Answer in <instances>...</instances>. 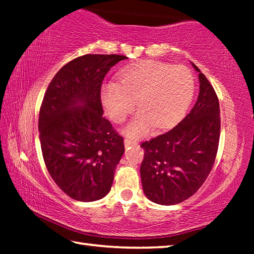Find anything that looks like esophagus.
<instances>
[{
	"label": "esophagus",
	"mask_w": 254,
	"mask_h": 254,
	"mask_svg": "<svg viewBox=\"0 0 254 254\" xmlns=\"http://www.w3.org/2000/svg\"><path fill=\"white\" fill-rule=\"evenodd\" d=\"M136 144L137 142H135V141L130 140V139H124V145H126V148L132 147V145H136Z\"/></svg>",
	"instance_id": "1"
}]
</instances>
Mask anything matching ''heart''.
Wrapping results in <instances>:
<instances>
[{
    "instance_id": "obj_1",
    "label": "heart",
    "mask_w": 254,
    "mask_h": 254,
    "mask_svg": "<svg viewBox=\"0 0 254 254\" xmlns=\"http://www.w3.org/2000/svg\"><path fill=\"white\" fill-rule=\"evenodd\" d=\"M120 81L102 85L101 101L112 121L122 122L135 107L140 111L124 127V134L142 137L153 126L166 128L182 119L192 101L195 78L184 66L142 60L120 71Z\"/></svg>"
}]
</instances>
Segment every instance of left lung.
Here are the masks:
<instances>
[{
	"label": "left lung",
	"mask_w": 254,
	"mask_h": 254,
	"mask_svg": "<svg viewBox=\"0 0 254 254\" xmlns=\"http://www.w3.org/2000/svg\"><path fill=\"white\" fill-rule=\"evenodd\" d=\"M194 107L173 130L141 144L144 195L159 205H176L198 190L212 170L221 133L218 98L199 68Z\"/></svg>",
	"instance_id": "obj_1"
}]
</instances>
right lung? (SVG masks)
<instances>
[{"mask_svg": "<svg viewBox=\"0 0 254 254\" xmlns=\"http://www.w3.org/2000/svg\"><path fill=\"white\" fill-rule=\"evenodd\" d=\"M121 55H85L51 80L39 114L42 156L51 178L72 199L105 197L124 153L123 137L103 117L101 86Z\"/></svg>", "mask_w": 254, "mask_h": 254, "instance_id": "1", "label": "right lung"}]
</instances>
